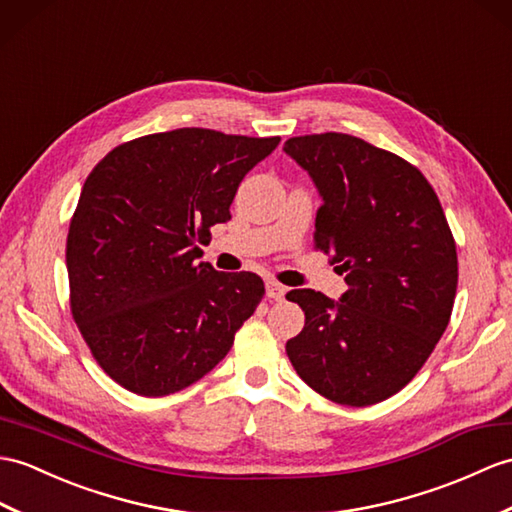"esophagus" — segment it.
I'll return each instance as SVG.
<instances>
[{
	"label": "esophagus",
	"instance_id": "obj_1",
	"mask_svg": "<svg viewBox=\"0 0 512 512\" xmlns=\"http://www.w3.org/2000/svg\"><path fill=\"white\" fill-rule=\"evenodd\" d=\"M266 296H268V299H272V301H281L283 296H285V288H283L281 283L268 279L266 281Z\"/></svg>",
	"mask_w": 512,
	"mask_h": 512
}]
</instances>
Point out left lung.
Returning <instances> with one entry per match:
<instances>
[{
    "mask_svg": "<svg viewBox=\"0 0 512 512\" xmlns=\"http://www.w3.org/2000/svg\"><path fill=\"white\" fill-rule=\"evenodd\" d=\"M283 150L323 198L314 246L349 285L340 301L285 294L305 312L285 351L318 395L373 406L406 386L445 334L458 285L454 235L432 185L397 154L342 133L292 137Z\"/></svg>",
    "mask_w": 512,
    "mask_h": 512,
    "instance_id": "1",
    "label": "left lung"
}]
</instances>
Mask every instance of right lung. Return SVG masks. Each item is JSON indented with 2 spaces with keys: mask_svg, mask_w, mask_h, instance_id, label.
<instances>
[{
  "mask_svg": "<svg viewBox=\"0 0 512 512\" xmlns=\"http://www.w3.org/2000/svg\"><path fill=\"white\" fill-rule=\"evenodd\" d=\"M279 137L176 128L113 148L82 185L67 233L71 316L104 373L141 397L205 377L264 296L198 244L231 220L242 178Z\"/></svg>",
  "mask_w": 512,
  "mask_h": 512,
  "instance_id": "obj_1",
  "label": "right lung"
}]
</instances>
